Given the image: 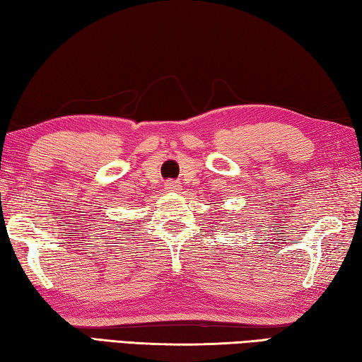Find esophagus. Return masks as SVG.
I'll return each mask as SVG.
<instances>
[{"label": "esophagus", "mask_w": 362, "mask_h": 362, "mask_svg": "<svg viewBox=\"0 0 362 362\" xmlns=\"http://www.w3.org/2000/svg\"><path fill=\"white\" fill-rule=\"evenodd\" d=\"M177 188H179V182L169 180V182L166 183V189H169V192H174V189H177Z\"/></svg>", "instance_id": "1"}]
</instances>
